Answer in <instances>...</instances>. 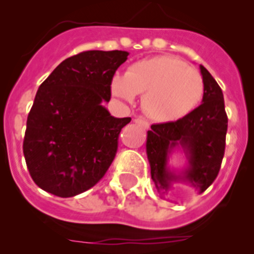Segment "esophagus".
<instances>
[{"mask_svg": "<svg viewBox=\"0 0 254 254\" xmlns=\"http://www.w3.org/2000/svg\"><path fill=\"white\" fill-rule=\"evenodd\" d=\"M134 123H135V124L140 125V127H142L143 129H147L148 125H150V124H148L147 120H145L143 118H136V119H134Z\"/></svg>", "mask_w": 254, "mask_h": 254, "instance_id": "obj_1", "label": "esophagus"}]
</instances>
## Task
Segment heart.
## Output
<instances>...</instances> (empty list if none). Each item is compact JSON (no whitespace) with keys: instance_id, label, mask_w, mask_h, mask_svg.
I'll use <instances>...</instances> for the list:
<instances>
[{"instance_id":"1","label":"heart","mask_w":254,"mask_h":254,"mask_svg":"<svg viewBox=\"0 0 254 254\" xmlns=\"http://www.w3.org/2000/svg\"><path fill=\"white\" fill-rule=\"evenodd\" d=\"M111 87L113 94L127 103L143 94V108L158 122L181 119L199 103L204 92L200 73L171 56L137 61L125 76L115 75Z\"/></svg>"}]
</instances>
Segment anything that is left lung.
Masks as SVG:
<instances>
[{"label": "left lung", "instance_id": "left-lung-1", "mask_svg": "<svg viewBox=\"0 0 254 254\" xmlns=\"http://www.w3.org/2000/svg\"><path fill=\"white\" fill-rule=\"evenodd\" d=\"M203 76V103L176 122L151 125L146 153L151 178L162 196L177 182L190 184L198 193L206 190L219 175L225 153L227 115L221 88L200 65ZM185 152L187 166L181 173L169 170L168 160L173 150Z\"/></svg>", "mask_w": 254, "mask_h": 254}]
</instances>
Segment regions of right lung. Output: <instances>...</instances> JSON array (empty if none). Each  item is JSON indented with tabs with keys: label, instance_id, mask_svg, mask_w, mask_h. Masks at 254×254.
Listing matches in <instances>:
<instances>
[{
	"label": "right lung",
	"instance_id": "add662e5",
	"mask_svg": "<svg viewBox=\"0 0 254 254\" xmlns=\"http://www.w3.org/2000/svg\"><path fill=\"white\" fill-rule=\"evenodd\" d=\"M127 51L89 50L64 60L40 84L28 114L23 153L39 188L70 198L98 183L112 165L120 131L131 118H115L113 76Z\"/></svg>",
	"mask_w": 254,
	"mask_h": 254
}]
</instances>
